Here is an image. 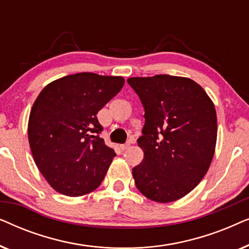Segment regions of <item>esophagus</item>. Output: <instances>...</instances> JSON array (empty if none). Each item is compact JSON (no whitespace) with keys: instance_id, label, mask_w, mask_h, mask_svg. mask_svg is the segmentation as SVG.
<instances>
[{"instance_id":"34e87169","label":"esophagus","mask_w":249,"mask_h":249,"mask_svg":"<svg viewBox=\"0 0 249 249\" xmlns=\"http://www.w3.org/2000/svg\"><path fill=\"white\" fill-rule=\"evenodd\" d=\"M129 146H130V144H129V142H125V144H122L120 146V148L122 149V151H125V149L129 148Z\"/></svg>"}]
</instances>
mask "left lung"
Wrapping results in <instances>:
<instances>
[{
    "mask_svg": "<svg viewBox=\"0 0 249 249\" xmlns=\"http://www.w3.org/2000/svg\"><path fill=\"white\" fill-rule=\"evenodd\" d=\"M141 98L144 152L132 169L135 185L158 203L192 192L206 175L216 144V112L205 90L189 78L156 74L127 80Z\"/></svg>",
    "mask_w": 249,
    "mask_h": 249,
    "instance_id": "obj_1",
    "label": "left lung"
}]
</instances>
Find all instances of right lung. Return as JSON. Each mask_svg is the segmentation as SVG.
Here are the masks:
<instances>
[{
    "label": "right lung",
    "instance_id": "right-lung-1",
    "mask_svg": "<svg viewBox=\"0 0 249 249\" xmlns=\"http://www.w3.org/2000/svg\"><path fill=\"white\" fill-rule=\"evenodd\" d=\"M124 84L122 77L80 72L52 81L36 98L29 145L37 168L56 192L81 196L103 181L117 154L101 138L96 114Z\"/></svg>",
    "mask_w": 249,
    "mask_h": 249
}]
</instances>
